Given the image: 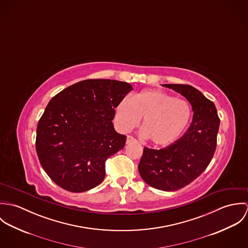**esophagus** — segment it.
Wrapping results in <instances>:
<instances>
[{
    "mask_svg": "<svg viewBox=\"0 0 248 248\" xmlns=\"http://www.w3.org/2000/svg\"><path fill=\"white\" fill-rule=\"evenodd\" d=\"M135 141H136V139H135V138H133L132 136H128V137H127V141H126L127 144H130V143Z\"/></svg>",
    "mask_w": 248,
    "mask_h": 248,
    "instance_id": "obj_1",
    "label": "esophagus"
}]
</instances>
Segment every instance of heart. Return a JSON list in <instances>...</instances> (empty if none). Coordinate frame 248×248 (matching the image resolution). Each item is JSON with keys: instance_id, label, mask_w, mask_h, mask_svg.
<instances>
[{"instance_id": "heart-1", "label": "heart", "mask_w": 248, "mask_h": 248, "mask_svg": "<svg viewBox=\"0 0 248 248\" xmlns=\"http://www.w3.org/2000/svg\"><path fill=\"white\" fill-rule=\"evenodd\" d=\"M191 117V108L184 99L158 90H147L122 99L115 108L118 128L130 132L141 118L142 131L154 145L168 146L177 141Z\"/></svg>"}]
</instances>
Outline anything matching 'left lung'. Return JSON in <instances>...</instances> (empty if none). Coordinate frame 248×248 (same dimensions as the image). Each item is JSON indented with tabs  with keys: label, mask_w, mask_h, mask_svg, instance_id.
<instances>
[{
	"label": "left lung",
	"mask_w": 248,
	"mask_h": 248,
	"mask_svg": "<svg viewBox=\"0 0 248 248\" xmlns=\"http://www.w3.org/2000/svg\"><path fill=\"white\" fill-rule=\"evenodd\" d=\"M162 86L190 102L193 120L185 134L173 144L159 150L145 147L139 171L151 187L170 192L188 185L207 168L217 147L219 118L215 104L196 88L182 84Z\"/></svg>",
	"instance_id": "1"
}]
</instances>
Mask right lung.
Listing matches in <instances>:
<instances>
[{
    "instance_id": "1",
    "label": "right lung",
    "mask_w": 248,
    "mask_h": 248,
    "mask_svg": "<svg viewBox=\"0 0 248 248\" xmlns=\"http://www.w3.org/2000/svg\"><path fill=\"white\" fill-rule=\"evenodd\" d=\"M132 90L126 82L88 79L52 97L37 125L36 152L58 186L80 193L103 181L107 159L127 139L113 128L114 108Z\"/></svg>"
}]
</instances>
